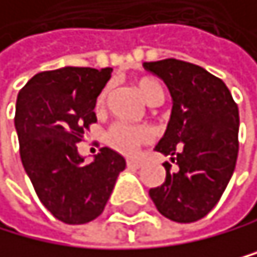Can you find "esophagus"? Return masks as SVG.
<instances>
[{
  "label": "esophagus",
  "instance_id": "34e87169",
  "mask_svg": "<svg viewBox=\"0 0 257 257\" xmlns=\"http://www.w3.org/2000/svg\"><path fill=\"white\" fill-rule=\"evenodd\" d=\"M142 164H144V162H142V160H138V159H127V160H126L127 168H141Z\"/></svg>",
  "mask_w": 257,
  "mask_h": 257
}]
</instances>
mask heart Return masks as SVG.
Instances as JSON below:
<instances>
[{
    "label": "heart",
    "instance_id": "b5f03b06",
    "mask_svg": "<svg viewBox=\"0 0 257 257\" xmlns=\"http://www.w3.org/2000/svg\"><path fill=\"white\" fill-rule=\"evenodd\" d=\"M138 89L144 95L151 105H159L164 102L165 98V90L162 87V84L154 77H141L138 81ZM110 87H105L100 95L97 97L95 103V111L103 113L106 106V98H108ZM152 139V131L151 127L144 124H130L124 121H116L113 123L108 131H106L105 141L111 149H115L116 152L124 154V155H133L138 152V149Z\"/></svg>",
    "mask_w": 257,
    "mask_h": 257
}]
</instances>
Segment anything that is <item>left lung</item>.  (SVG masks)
<instances>
[{"label":"left lung","instance_id":"obj_1","mask_svg":"<svg viewBox=\"0 0 257 257\" xmlns=\"http://www.w3.org/2000/svg\"><path fill=\"white\" fill-rule=\"evenodd\" d=\"M172 93L173 108L165 136L155 151L170 155L165 181L149 196L159 212L173 222L206 217L222 197L238 157V105L222 79L188 61L144 63Z\"/></svg>","mask_w":257,"mask_h":257}]
</instances>
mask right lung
<instances>
[{"label": "right lung", "instance_id": "1", "mask_svg": "<svg viewBox=\"0 0 257 257\" xmlns=\"http://www.w3.org/2000/svg\"><path fill=\"white\" fill-rule=\"evenodd\" d=\"M111 68H61L35 74L21 89L14 124L26 173L58 220L87 223L103 212L126 160L102 147L90 164L77 144L97 123L95 103Z\"/></svg>", "mask_w": 257, "mask_h": 257}]
</instances>
